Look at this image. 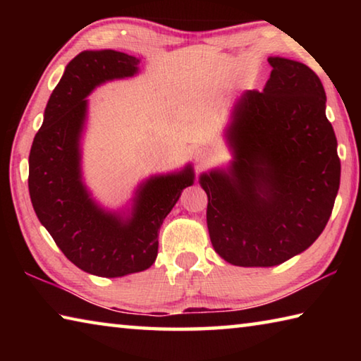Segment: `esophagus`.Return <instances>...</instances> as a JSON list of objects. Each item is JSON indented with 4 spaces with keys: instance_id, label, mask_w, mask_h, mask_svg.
Segmentation results:
<instances>
[{
    "instance_id": "1",
    "label": "esophagus",
    "mask_w": 361,
    "mask_h": 361,
    "mask_svg": "<svg viewBox=\"0 0 361 361\" xmlns=\"http://www.w3.org/2000/svg\"><path fill=\"white\" fill-rule=\"evenodd\" d=\"M194 157H195V161H197L199 164H205L207 161H209L210 154H209V151H207V149L197 148V149L194 151Z\"/></svg>"
}]
</instances>
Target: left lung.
Masks as SVG:
<instances>
[{"instance_id": "1", "label": "left lung", "mask_w": 361, "mask_h": 361, "mask_svg": "<svg viewBox=\"0 0 361 361\" xmlns=\"http://www.w3.org/2000/svg\"><path fill=\"white\" fill-rule=\"evenodd\" d=\"M271 78L235 102L226 130L232 162L200 175L207 226L224 261L282 264L319 239L341 181L326 95L307 65L269 57Z\"/></svg>"}]
</instances>
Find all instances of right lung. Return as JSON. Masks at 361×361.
<instances>
[{"mask_svg": "<svg viewBox=\"0 0 361 361\" xmlns=\"http://www.w3.org/2000/svg\"><path fill=\"white\" fill-rule=\"evenodd\" d=\"M140 59L84 51L66 65L44 109L28 157V191L41 224L73 264L99 277H122L152 266L164 219L194 183L191 164L154 175L135 191L129 215L108 212L90 197L81 172V137L87 97L113 79L138 73Z\"/></svg>", "mask_w": 361, "mask_h": 361, "instance_id": "right-lung-1", "label": "right lung"}]
</instances>
